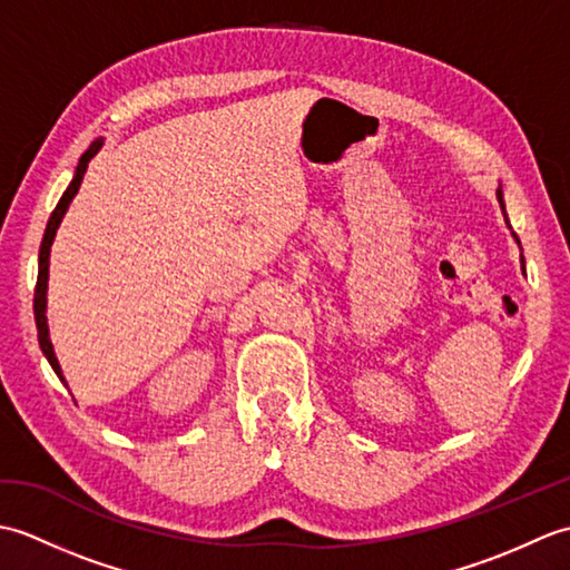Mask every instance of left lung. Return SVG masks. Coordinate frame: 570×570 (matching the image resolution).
I'll use <instances>...</instances> for the list:
<instances>
[{
    "label": "left lung",
    "mask_w": 570,
    "mask_h": 570,
    "mask_svg": "<svg viewBox=\"0 0 570 570\" xmlns=\"http://www.w3.org/2000/svg\"><path fill=\"white\" fill-rule=\"evenodd\" d=\"M498 200H500V205H502V213H504V200H502V190L498 188ZM504 217H507V213H504ZM517 237V235H514ZM519 242V239H517ZM522 264H524V257H522Z\"/></svg>",
    "instance_id": "left-lung-1"
}]
</instances>
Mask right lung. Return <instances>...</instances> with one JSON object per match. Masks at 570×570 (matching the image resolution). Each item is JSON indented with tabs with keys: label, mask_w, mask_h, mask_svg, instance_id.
I'll use <instances>...</instances> for the list:
<instances>
[{
	"label": "right lung",
	"mask_w": 570,
	"mask_h": 570,
	"mask_svg": "<svg viewBox=\"0 0 570 570\" xmlns=\"http://www.w3.org/2000/svg\"><path fill=\"white\" fill-rule=\"evenodd\" d=\"M102 147L100 141H95L92 147L85 151L80 156L78 161V168H76V176H72L70 186L66 188L63 196H60L56 210L51 213V217H48V225H46V233H43V239H41V249H39V278H36V288H33V318H36V331H39V345L43 350L46 360L51 362L53 372L60 377V382L66 384L63 380V372H60V365L56 360V353H53V345L51 341H48V325H46V288H48V254H51V245H53V237H56V229L60 225V220H63V215L68 210V205L72 200V196H76L80 184H82V176L85 171H88V164L95 154H98V149Z\"/></svg>",
	"instance_id": "add662e5"
}]
</instances>
